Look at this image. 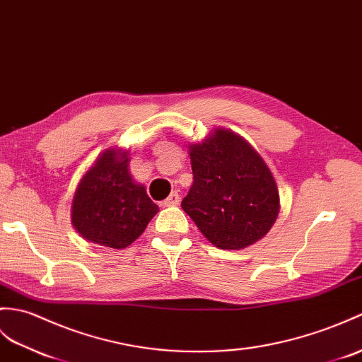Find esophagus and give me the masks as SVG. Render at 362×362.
I'll return each mask as SVG.
<instances>
[{
    "label": "esophagus",
    "mask_w": 362,
    "mask_h": 362,
    "mask_svg": "<svg viewBox=\"0 0 362 362\" xmlns=\"http://www.w3.org/2000/svg\"><path fill=\"white\" fill-rule=\"evenodd\" d=\"M179 202H180V196L177 194V192H171V194L168 196L166 200L163 202V205L165 206H177Z\"/></svg>",
    "instance_id": "34e87169"
}]
</instances>
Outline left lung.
Wrapping results in <instances>:
<instances>
[{"label":"left lung","mask_w":362,"mask_h":362,"mask_svg":"<svg viewBox=\"0 0 362 362\" xmlns=\"http://www.w3.org/2000/svg\"><path fill=\"white\" fill-rule=\"evenodd\" d=\"M192 182L182 208L221 250H240L262 239L279 214L272 171L236 134L216 129L189 146Z\"/></svg>","instance_id":"obj_1"}]
</instances>
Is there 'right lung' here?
Masks as SVG:
<instances>
[{"instance_id": "obj_1", "label": "right lung", "mask_w": 362, "mask_h": 362, "mask_svg": "<svg viewBox=\"0 0 362 362\" xmlns=\"http://www.w3.org/2000/svg\"><path fill=\"white\" fill-rule=\"evenodd\" d=\"M126 153L107 149L83 175L72 202V225L83 238L120 250L145 231L158 206L134 183Z\"/></svg>"}]
</instances>
